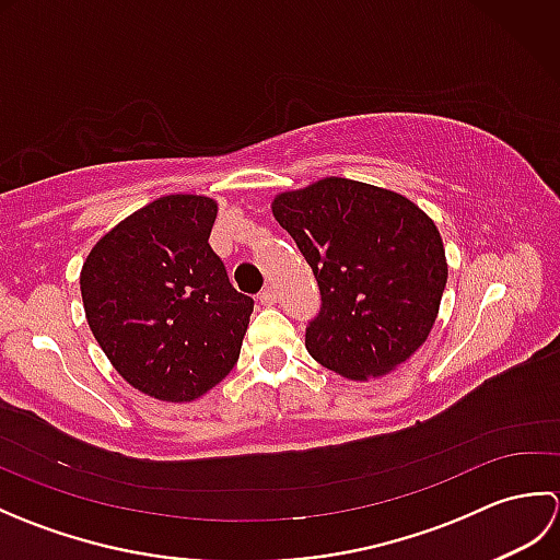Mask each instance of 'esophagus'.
Instances as JSON below:
<instances>
[{
  "label": "esophagus",
  "mask_w": 560,
  "mask_h": 560,
  "mask_svg": "<svg viewBox=\"0 0 560 560\" xmlns=\"http://www.w3.org/2000/svg\"><path fill=\"white\" fill-rule=\"evenodd\" d=\"M259 303L265 305V307H271L273 303H277V291H273L271 287L261 289V291H259Z\"/></svg>",
  "instance_id": "obj_1"
}]
</instances>
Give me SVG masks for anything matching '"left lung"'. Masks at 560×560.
Wrapping results in <instances>:
<instances>
[{
	"mask_svg": "<svg viewBox=\"0 0 560 560\" xmlns=\"http://www.w3.org/2000/svg\"><path fill=\"white\" fill-rule=\"evenodd\" d=\"M311 265L323 307L305 329L317 363L349 380L380 377L431 335L447 283L443 237L404 195L325 177L271 201Z\"/></svg>",
	"mask_w": 560,
	"mask_h": 560,
	"instance_id": "left-lung-1",
	"label": "left lung"
}]
</instances>
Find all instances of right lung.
Masks as SVG:
<instances>
[{
  "label": "right lung",
  "mask_w": 560,
  "mask_h": 560,
  "mask_svg": "<svg viewBox=\"0 0 560 560\" xmlns=\"http://www.w3.org/2000/svg\"><path fill=\"white\" fill-rule=\"evenodd\" d=\"M219 205L168 195L105 233L81 267L86 323L113 368L159 401H192L231 373L253 299L209 245Z\"/></svg>",
  "instance_id": "add662e5"
}]
</instances>
